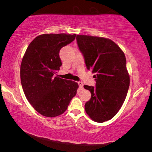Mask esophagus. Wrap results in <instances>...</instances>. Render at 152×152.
<instances>
[{"label":"esophagus","instance_id":"34e87169","mask_svg":"<svg viewBox=\"0 0 152 152\" xmlns=\"http://www.w3.org/2000/svg\"><path fill=\"white\" fill-rule=\"evenodd\" d=\"M78 85H79V88H80L81 89H83V83H82V82L79 81L78 82Z\"/></svg>","mask_w":152,"mask_h":152}]
</instances>
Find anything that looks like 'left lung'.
Masks as SVG:
<instances>
[{
	"instance_id": "left-lung-1",
	"label": "left lung",
	"mask_w": 152,
	"mask_h": 152,
	"mask_svg": "<svg viewBox=\"0 0 152 152\" xmlns=\"http://www.w3.org/2000/svg\"><path fill=\"white\" fill-rule=\"evenodd\" d=\"M77 42L83 55L86 67L95 74V87L84 86L91 97L85 110L93 120L103 123L120 110L129 87V75L124 53L109 39L77 35Z\"/></svg>"
}]
</instances>
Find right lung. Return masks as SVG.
I'll use <instances>...</instances> for the list:
<instances>
[{"label":"right lung","instance_id":"obj_1","mask_svg":"<svg viewBox=\"0 0 152 152\" xmlns=\"http://www.w3.org/2000/svg\"><path fill=\"white\" fill-rule=\"evenodd\" d=\"M76 34H44L33 39L20 65V81L26 99L45 117L60 115L75 96L78 83L56 76L62 65L61 49L71 43Z\"/></svg>","mask_w":152,"mask_h":152}]
</instances>
